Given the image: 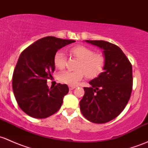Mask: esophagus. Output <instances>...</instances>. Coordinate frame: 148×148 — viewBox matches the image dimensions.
<instances>
[{"mask_svg":"<svg viewBox=\"0 0 148 148\" xmlns=\"http://www.w3.org/2000/svg\"><path fill=\"white\" fill-rule=\"evenodd\" d=\"M75 87H76V86H74V85H71V86H69V88L70 90H73V89H74Z\"/></svg>","mask_w":148,"mask_h":148,"instance_id":"34e87169","label":"esophagus"}]
</instances>
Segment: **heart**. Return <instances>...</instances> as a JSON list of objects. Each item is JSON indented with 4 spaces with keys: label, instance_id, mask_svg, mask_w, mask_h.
Listing matches in <instances>:
<instances>
[{
    "label": "heart",
    "instance_id": "obj_1",
    "mask_svg": "<svg viewBox=\"0 0 148 148\" xmlns=\"http://www.w3.org/2000/svg\"><path fill=\"white\" fill-rule=\"evenodd\" d=\"M69 53L79 62L77 71H62L57 75L59 82L66 84H75L83 78L95 79L103 72L106 64L105 56L101 53H95L93 49L83 45H77L69 49ZM53 64L57 69H62L66 64L64 53L58 51L53 56Z\"/></svg>",
    "mask_w": 148,
    "mask_h": 148
}]
</instances>
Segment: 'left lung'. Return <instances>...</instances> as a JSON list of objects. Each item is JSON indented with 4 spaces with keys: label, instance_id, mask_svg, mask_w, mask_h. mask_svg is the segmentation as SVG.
Listing matches in <instances>:
<instances>
[{
    "label": "left lung",
    "instance_id": "obj_1",
    "mask_svg": "<svg viewBox=\"0 0 148 148\" xmlns=\"http://www.w3.org/2000/svg\"><path fill=\"white\" fill-rule=\"evenodd\" d=\"M86 41L102 49L106 59L104 71L89 82L91 87H84L80 101L84 117L93 123L112 120L126 107L132 90V67L120 47L104 41Z\"/></svg>",
    "mask_w": 148,
    "mask_h": 148
}]
</instances>
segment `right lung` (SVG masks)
<instances>
[{"label": "right lung", "instance_id": "obj_1", "mask_svg": "<svg viewBox=\"0 0 148 148\" xmlns=\"http://www.w3.org/2000/svg\"><path fill=\"white\" fill-rule=\"evenodd\" d=\"M74 40L46 36L28 46L21 53L13 74V91L19 107L30 117L44 119L60 109L69 92L66 84L59 83L49 89L47 79L55 70L53 56Z\"/></svg>", "mask_w": 148, "mask_h": 148}]
</instances>
